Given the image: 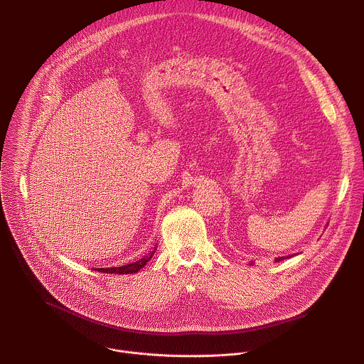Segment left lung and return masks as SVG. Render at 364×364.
<instances>
[{"instance_id":"1","label":"left lung","mask_w":364,"mask_h":364,"mask_svg":"<svg viewBox=\"0 0 364 364\" xmlns=\"http://www.w3.org/2000/svg\"><path fill=\"white\" fill-rule=\"evenodd\" d=\"M292 256V255H291ZM282 259H288V256H281V257H275V262H279L282 261Z\"/></svg>"}]
</instances>
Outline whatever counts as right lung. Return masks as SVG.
I'll return each mask as SVG.
<instances>
[{
	"mask_svg": "<svg viewBox=\"0 0 364 364\" xmlns=\"http://www.w3.org/2000/svg\"><path fill=\"white\" fill-rule=\"evenodd\" d=\"M155 253V249L152 253H149L148 256L139 259V261L136 262H132V264H128V265H124V267H114V268H97L95 271H99V272H105V274H118V275H127V274H135L138 272L148 261L152 257V255Z\"/></svg>",
	"mask_w": 364,
	"mask_h": 364,
	"instance_id": "right-lung-1",
	"label": "right lung"
}]
</instances>
